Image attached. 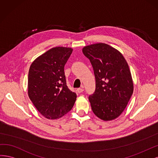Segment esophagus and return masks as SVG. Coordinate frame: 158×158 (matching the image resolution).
<instances>
[{"label":"esophagus","mask_w":158,"mask_h":158,"mask_svg":"<svg viewBox=\"0 0 158 158\" xmlns=\"http://www.w3.org/2000/svg\"><path fill=\"white\" fill-rule=\"evenodd\" d=\"M83 90H84V89L83 88H79L77 89V92L78 93H83Z\"/></svg>","instance_id":"obj_1"}]
</instances>
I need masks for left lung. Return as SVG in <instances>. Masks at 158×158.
I'll return each mask as SVG.
<instances>
[{
    "mask_svg": "<svg viewBox=\"0 0 158 158\" xmlns=\"http://www.w3.org/2000/svg\"><path fill=\"white\" fill-rule=\"evenodd\" d=\"M83 52L92 64L96 89L89 96L94 114L104 121L123 112L133 93L131 72L123 56L105 43L86 46Z\"/></svg>",
    "mask_w": 158,
    "mask_h": 158,
    "instance_id": "1",
    "label": "left lung"
}]
</instances>
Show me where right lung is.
<instances>
[{
    "instance_id": "right-lung-1",
    "label": "right lung",
    "mask_w": 158,
    "mask_h": 158,
    "mask_svg": "<svg viewBox=\"0 0 158 158\" xmlns=\"http://www.w3.org/2000/svg\"><path fill=\"white\" fill-rule=\"evenodd\" d=\"M73 49L55 47L31 64L28 74V95L35 108L46 118L58 119L69 111L77 98L70 90L64 65Z\"/></svg>"
}]
</instances>
